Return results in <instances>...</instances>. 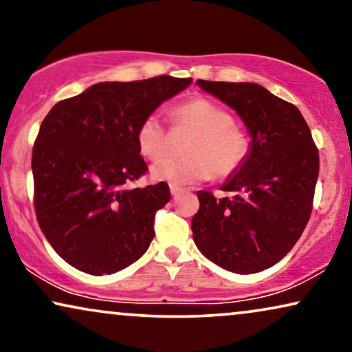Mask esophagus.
<instances>
[{"mask_svg":"<svg viewBox=\"0 0 352 352\" xmlns=\"http://www.w3.org/2000/svg\"><path fill=\"white\" fill-rule=\"evenodd\" d=\"M170 192H171L173 197H177L182 192V189H181L179 186H176V184H170Z\"/></svg>","mask_w":352,"mask_h":352,"instance_id":"1","label":"esophagus"}]
</instances>
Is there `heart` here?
<instances>
[{"mask_svg":"<svg viewBox=\"0 0 352 352\" xmlns=\"http://www.w3.org/2000/svg\"><path fill=\"white\" fill-rule=\"evenodd\" d=\"M173 120L176 126L194 129L184 146L186 157L160 158L168 144V131L160 115H147L136 131L139 152L151 160L160 158L151 168L155 181L194 184L208 179L211 170L214 176L224 177L237 170L247 155L248 144L243 133L232 123V117L213 100H187L173 110Z\"/></svg>","mask_w":352,"mask_h":352,"instance_id":"b5f03b06","label":"heart"}]
</instances>
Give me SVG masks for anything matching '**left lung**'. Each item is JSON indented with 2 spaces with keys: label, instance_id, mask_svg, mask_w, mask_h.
I'll return each mask as SVG.
<instances>
[{
  "label": "left lung",
  "instance_id": "obj_1",
  "mask_svg": "<svg viewBox=\"0 0 352 352\" xmlns=\"http://www.w3.org/2000/svg\"><path fill=\"white\" fill-rule=\"evenodd\" d=\"M197 85L237 112L252 141L243 162L221 186L232 197L197 192L194 242L226 271L261 272L290 252L309 221L319 152L300 110L261 85Z\"/></svg>",
  "mask_w": 352,
  "mask_h": 352
}]
</instances>
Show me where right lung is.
Returning a JSON list of instances; mask_svg holds the SVG:
<instances>
[{"instance_id":"add662e5","label":"right lung","mask_w":352,"mask_h":352,"mask_svg":"<svg viewBox=\"0 0 352 352\" xmlns=\"http://www.w3.org/2000/svg\"><path fill=\"white\" fill-rule=\"evenodd\" d=\"M192 83L162 75L104 81L60 100L43 120L33 146L38 224L59 256L86 274H115L147 252L165 182L131 187L147 171L138 126Z\"/></svg>"}]
</instances>
